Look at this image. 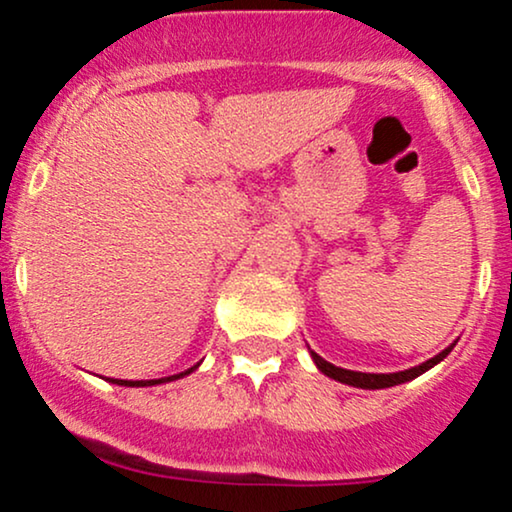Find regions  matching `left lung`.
I'll return each mask as SVG.
<instances>
[{
    "label": "left lung",
    "mask_w": 512,
    "mask_h": 512,
    "mask_svg": "<svg viewBox=\"0 0 512 512\" xmlns=\"http://www.w3.org/2000/svg\"><path fill=\"white\" fill-rule=\"evenodd\" d=\"M451 347H453V345H451ZM451 347H446L444 352H439V355L431 357V360H426V362H421V365L412 367V370H404V372H389V374H372V372H352V370H342V367L330 365L328 360H323V357L315 355V352H313V360H315V365H318V370H320V372L328 374V377L337 379V382L350 384V387H360V389H384V387H394V384L409 382V379L419 377V374H424L426 370H431V367H434V365H439V362L444 360L446 355H449Z\"/></svg>",
    "instance_id": "obj_1"
}]
</instances>
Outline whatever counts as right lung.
I'll return each instance as SVG.
<instances>
[{"mask_svg": "<svg viewBox=\"0 0 512 512\" xmlns=\"http://www.w3.org/2000/svg\"><path fill=\"white\" fill-rule=\"evenodd\" d=\"M187 372H192V370H187ZM177 377H182V374H175V377H165V379H147V382H125V379H120L118 384H130V387H150V384H160V382H167V379H177Z\"/></svg>", "mask_w": 512, "mask_h": 512, "instance_id": "1", "label": "right lung"}]
</instances>
